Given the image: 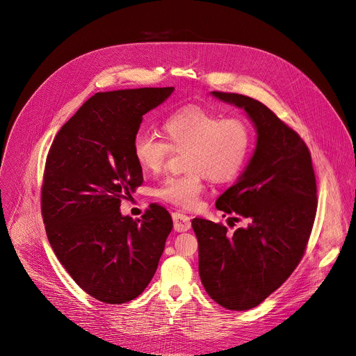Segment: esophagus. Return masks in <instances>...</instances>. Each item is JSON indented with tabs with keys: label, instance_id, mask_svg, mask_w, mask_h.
<instances>
[{
	"label": "esophagus",
	"instance_id": "esophagus-1",
	"mask_svg": "<svg viewBox=\"0 0 356 356\" xmlns=\"http://www.w3.org/2000/svg\"><path fill=\"white\" fill-rule=\"evenodd\" d=\"M173 222H175V229L177 232H184V231H188L191 228L190 218L184 214H180V213L173 214Z\"/></svg>",
	"mask_w": 356,
	"mask_h": 356
}]
</instances>
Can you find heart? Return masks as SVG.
I'll return each mask as SVG.
<instances>
[{"label":"heart","mask_w":356,"mask_h":356,"mask_svg":"<svg viewBox=\"0 0 356 356\" xmlns=\"http://www.w3.org/2000/svg\"><path fill=\"white\" fill-rule=\"evenodd\" d=\"M168 139L145 131L132 140L136 163L149 173L159 172L172 149H187L183 175L166 176L156 195L170 204L194 210L204 190V179L225 183L242 170L252 146V129L241 117H224L213 110L187 106L169 114L163 121Z\"/></svg>","instance_id":"1"}]
</instances>
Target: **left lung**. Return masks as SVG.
<instances>
[{
  "label": "left lung",
  "mask_w": 356,
  "mask_h": 356,
  "mask_svg": "<svg viewBox=\"0 0 356 356\" xmlns=\"http://www.w3.org/2000/svg\"><path fill=\"white\" fill-rule=\"evenodd\" d=\"M211 94L243 108L258 134L243 173L216 201L246 227L231 235L222 224L191 221L202 286L224 309L242 312L277 290L301 261L316 218L317 184L307 145L273 111L242 94Z\"/></svg>",
  "instance_id": "left-lung-1"
}]
</instances>
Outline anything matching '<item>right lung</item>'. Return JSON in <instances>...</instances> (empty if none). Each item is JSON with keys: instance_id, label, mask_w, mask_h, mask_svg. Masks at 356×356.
<instances>
[{"instance_id": "add662e5", "label": "right lung", "mask_w": 356, "mask_h": 356, "mask_svg": "<svg viewBox=\"0 0 356 356\" xmlns=\"http://www.w3.org/2000/svg\"><path fill=\"white\" fill-rule=\"evenodd\" d=\"M175 87L95 92L60 128L46 158L42 217L50 246L91 297L124 304L154 277L173 221L161 206L120 211L143 181L132 154L142 117Z\"/></svg>"}]
</instances>
